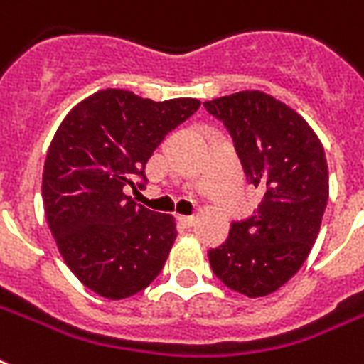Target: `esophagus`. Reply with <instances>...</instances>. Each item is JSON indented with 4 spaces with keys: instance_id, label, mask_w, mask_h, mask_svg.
Segmentation results:
<instances>
[{
    "instance_id": "1",
    "label": "esophagus",
    "mask_w": 364,
    "mask_h": 364,
    "mask_svg": "<svg viewBox=\"0 0 364 364\" xmlns=\"http://www.w3.org/2000/svg\"><path fill=\"white\" fill-rule=\"evenodd\" d=\"M177 219H179V223H181V225L185 227V229H188V227L194 225V218H193V215H191V218H183V215H181V218H177Z\"/></svg>"
}]
</instances>
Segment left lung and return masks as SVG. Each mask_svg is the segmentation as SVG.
Masks as SVG:
<instances>
[{
  "label": "left lung",
  "instance_id": "left-lung-1",
  "mask_svg": "<svg viewBox=\"0 0 364 364\" xmlns=\"http://www.w3.org/2000/svg\"><path fill=\"white\" fill-rule=\"evenodd\" d=\"M204 107L231 135L250 185L262 200L232 221L229 237L208 252L227 288L262 298L292 279L317 240L328 202V166L309 124L262 91H240Z\"/></svg>",
  "mask_w": 364,
  "mask_h": 364
}]
</instances>
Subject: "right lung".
Listing matches in <instances>:
<instances>
[{"label": "right lung", "instance_id": "add662e5", "mask_svg": "<svg viewBox=\"0 0 364 364\" xmlns=\"http://www.w3.org/2000/svg\"><path fill=\"white\" fill-rule=\"evenodd\" d=\"M198 107L105 90L72 108L55 133L41 181L47 223L72 273L102 298H129L164 269L173 218L137 206L124 188L135 177L143 187L152 152Z\"/></svg>", "mask_w": 364, "mask_h": 364}]
</instances>
